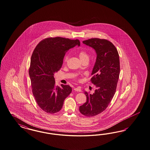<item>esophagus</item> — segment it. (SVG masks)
<instances>
[{"label":"esophagus","mask_w":150,"mask_h":150,"mask_svg":"<svg viewBox=\"0 0 150 150\" xmlns=\"http://www.w3.org/2000/svg\"><path fill=\"white\" fill-rule=\"evenodd\" d=\"M74 90L75 91H79V92H81V91H82L81 89L80 88H79V87H78V88H74Z\"/></svg>","instance_id":"esophagus-1"}]
</instances>
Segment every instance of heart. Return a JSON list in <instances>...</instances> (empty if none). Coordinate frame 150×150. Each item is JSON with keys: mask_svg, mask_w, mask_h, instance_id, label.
I'll list each match as a JSON object with an SVG mask.
<instances>
[{"mask_svg": "<svg viewBox=\"0 0 150 150\" xmlns=\"http://www.w3.org/2000/svg\"><path fill=\"white\" fill-rule=\"evenodd\" d=\"M79 56L80 60L82 62L84 61H88L89 59V55L87 52L85 50H81L79 52ZM68 60V55H66L64 57V62H67Z\"/></svg>", "mask_w": 150, "mask_h": 150, "instance_id": "1", "label": "heart"}]
</instances>
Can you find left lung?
<instances>
[{
    "mask_svg": "<svg viewBox=\"0 0 150 150\" xmlns=\"http://www.w3.org/2000/svg\"><path fill=\"white\" fill-rule=\"evenodd\" d=\"M83 42L92 47L97 54L91 79L96 89L92 95L84 92L86 101L79 107L81 114L93 117L105 110L114 97L120 71V59L116 47L106 39L91 38Z\"/></svg>",
    "mask_w": 150,
    "mask_h": 150,
    "instance_id": "left-lung-1",
    "label": "left lung"
}]
</instances>
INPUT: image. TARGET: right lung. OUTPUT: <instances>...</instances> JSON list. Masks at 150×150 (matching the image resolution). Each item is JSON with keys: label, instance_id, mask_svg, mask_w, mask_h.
Segmentation results:
<instances>
[{"label": "right lung", "instance_id": "1", "mask_svg": "<svg viewBox=\"0 0 150 150\" xmlns=\"http://www.w3.org/2000/svg\"><path fill=\"white\" fill-rule=\"evenodd\" d=\"M76 45H80L78 39L47 38L39 42L33 52L29 69L32 92L38 106L47 113L59 112L71 93L69 85L56 86L54 76L62 67L67 50Z\"/></svg>", "mask_w": 150, "mask_h": 150}]
</instances>
